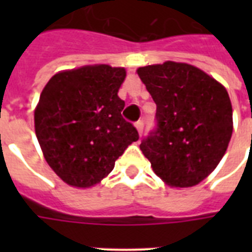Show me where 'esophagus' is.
Wrapping results in <instances>:
<instances>
[{"instance_id": "obj_1", "label": "esophagus", "mask_w": 252, "mask_h": 252, "mask_svg": "<svg viewBox=\"0 0 252 252\" xmlns=\"http://www.w3.org/2000/svg\"><path fill=\"white\" fill-rule=\"evenodd\" d=\"M136 129H137L138 134H140V136H141L142 132H144V123H142L141 120H140V122L136 123Z\"/></svg>"}]
</instances>
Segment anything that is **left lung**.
<instances>
[{
  "label": "left lung",
  "mask_w": 252,
  "mask_h": 252,
  "mask_svg": "<svg viewBox=\"0 0 252 252\" xmlns=\"http://www.w3.org/2000/svg\"><path fill=\"white\" fill-rule=\"evenodd\" d=\"M157 104V130L140 145L167 186L193 187L226 153L233 108L226 89L201 69L166 61L137 69Z\"/></svg>",
  "instance_id": "8db88e82"
}]
</instances>
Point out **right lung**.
Wrapping results in <instances>:
<instances>
[{
	"label": "right lung",
	"mask_w": 252,
	"mask_h": 252,
	"mask_svg": "<svg viewBox=\"0 0 252 252\" xmlns=\"http://www.w3.org/2000/svg\"><path fill=\"white\" fill-rule=\"evenodd\" d=\"M124 68L85 65L56 73L35 107V133L45 161L63 182L94 187L138 133L122 118L126 106L118 96Z\"/></svg>",
	"instance_id": "obj_1"
}]
</instances>
